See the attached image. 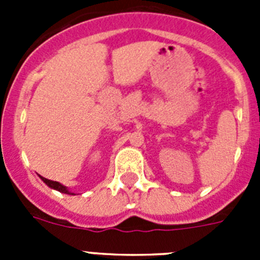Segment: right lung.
Returning a JSON list of instances; mask_svg holds the SVG:
<instances>
[{"instance_id":"1","label":"right lung","mask_w":260,"mask_h":260,"mask_svg":"<svg viewBox=\"0 0 260 260\" xmlns=\"http://www.w3.org/2000/svg\"><path fill=\"white\" fill-rule=\"evenodd\" d=\"M39 177H40V178H41V181H43V182H44L45 185H47V186H49L50 189H53V190H57V191L62 192V194L75 195L74 192H73V191H70V190H69L68 187H66V186H63V185H62V183L57 182V181L48 180V178H44V177H41V176H39Z\"/></svg>"}]
</instances>
